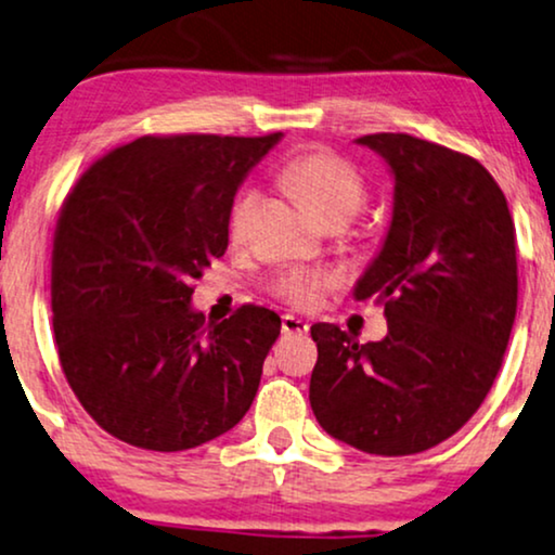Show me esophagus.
I'll return each instance as SVG.
<instances>
[{"label": "esophagus", "mask_w": 555, "mask_h": 555, "mask_svg": "<svg viewBox=\"0 0 555 555\" xmlns=\"http://www.w3.org/2000/svg\"><path fill=\"white\" fill-rule=\"evenodd\" d=\"M282 330H284V335H305L307 330H310V325H307L305 320L294 318V314H284Z\"/></svg>", "instance_id": "34e87169"}]
</instances>
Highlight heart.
<instances>
[{
    "label": "heart",
    "mask_w": 555,
    "mask_h": 555,
    "mask_svg": "<svg viewBox=\"0 0 555 555\" xmlns=\"http://www.w3.org/2000/svg\"><path fill=\"white\" fill-rule=\"evenodd\" d=\"M279 184L289 192L301 207L322 225L333 220L350 222L366 202V184L361 173L348 160L327 151H307L286 160L279 171ZM258 194L245 189L237 194L230 209V235L241 241L248 230V220L254 215ZM330 284L325 271H286L279 276L276 292L294 305H312L322 286Z\"/></svg>",
    "instance_id": "heart-1"
}]
</instances>
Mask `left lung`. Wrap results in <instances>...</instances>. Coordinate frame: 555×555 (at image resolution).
I'll return each instance as SVG.
<instances>
[{
    "mask_svg": "<svg viewBox=\"0 0 555 555\" xmlns=\"http://www.w3.org/2000/svg\"><path fill=\"white\" fill-rule=\"evenodd\" d=\"M356 145L395 181L387 235L353 286L384 301L387 335L314 322L310 404L340 443L410 455L461 430L492 389L517 312L515 225L479 160L404 132Z\"/></svg>",
    "mask_w": 555,
    "mask_h": 555,
    "instance_id": "1",
    "label": "left lung"
}]
</instances>
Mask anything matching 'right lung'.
Instances as JSON below:
<instances>
[{"mask_svg": "<svg viewBox=\"0 0 555 555\" xmlns=\"http://www.w3.org/2000/svg\"><path fill=\"white\" fill-rule=\"evenodd\" d=\"M282 138H138L63 202L51 284L61 369L125 443L186 451L254 404L282 318L245 305L202 330L192 282L228 250L237 189Z\"/></svg>", "mask_w": 555, "mask_h": 555, "instance_id": "add662e5", "label": "right lung"}]
</instances>
